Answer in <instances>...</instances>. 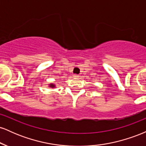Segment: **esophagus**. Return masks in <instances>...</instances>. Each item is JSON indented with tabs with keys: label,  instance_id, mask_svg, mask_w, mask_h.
I'll use <instances>...</instances> for the list:
<instances>
[{
	"label": "esophagus",
	"instance_id": "1",
	"mask_svg": "<svg viewBox=\"0 0 146 146\" xmlns=\"http://www.w3.org/2000/svg\"><path fill=\"white\" fill-rule=\"evenodd\" d=\"M73 77H74L75 78H79V75H77V74H74L73 75Z\"/></svg>",
	"mask_w": 146,
	"mask_h": 146
}]
</instances>
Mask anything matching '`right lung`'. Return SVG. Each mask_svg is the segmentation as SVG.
I'll return each instance as SVG.
<instances>
[{"mask_svg":"<svg viewBox=\"0 0 146 146\" xmlns=\"http://www.w3.org/2000/svg\"><path fill=\"white\" fill-rule=\"evenodd\" d=\"M48 87H50V88H56V85H55L54 84L51 83V84H48Z\"/></svg>","mask_w":146,"mask_h":146,"instance_id":"right-lung-1","label":"right lung"}]
</instances>
